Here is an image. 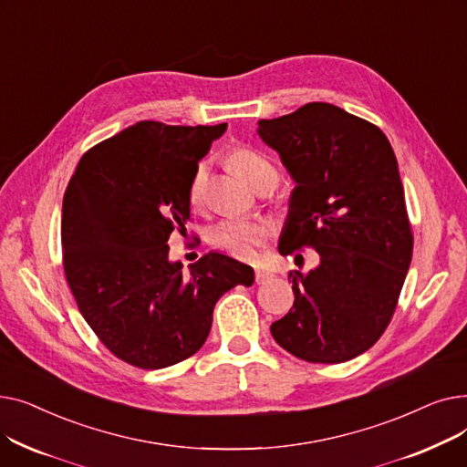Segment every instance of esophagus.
Returning <instances> with one entry per match:
<instances>
[{"label": "esophagus", "instance_id": "esophagus-1", "mask_svg": "<svg viewBox=\"0 0 467 467\" xmlns=\"http://www.w3.org/2000/svg\"><path fill=\"white\" fill-rule=\"evenodd\" d=\"M268 280H271V275H268L266 271H261V268H257V271H255V282L257 284H265Z\"/></svg>", "mask_w": 467, "mask_h": 467}]
</instances>
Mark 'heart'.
Segmentation results:
<instances>
[{
    "label": "heart",
    "mask_w": 467,
    "mask_h": 467,
    "mask_svg": "<svg viewBox=\"0 0 467 467\" xmlns=\"http://www.w3.org/2000/svg\"><path fill=\"white\" fill-rule=\"evenodd\" d=\"M227 164L254 189H257L261 183L268 180H278L275 164L250 145H234L227 153ZM204 183H206V164H199L194 168L191 183H189V199L192 204L201 202ZM206 238L213 248L225 252L236 259L250 261L257 257L259 250L268 240V227L261 223V221L227 217L213 223L208 229Z\"/></svg>",
    "instance_id": "heart-1"
}]
</instances>
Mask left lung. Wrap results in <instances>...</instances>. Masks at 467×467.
<instances>
[{
	"instance_id": "obj_1",
	"label": "left lung",
	"mask_w": 467,
	"mask_h": 467,
	"mask_svg": "<svg viewBox=\"0 0 467 467\" xmlns=\"http://www.w3.org/2000/svg\"><path fill=\"white\" fill-rule=\"evenodd\" d=\"M257 134L296 182L278 252L320 255L289 273L296 301L271 333L305 361H348L388 327L412 257L394 150L373 122L326 102L261 119Z\"/></svg>"
}]
</instances>
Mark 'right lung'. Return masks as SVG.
<instances>
[{
    "mask_svg": "<svg viewBox=\"0 0 467 467\" xmlns=\"http://www.w3.org/2000/svg\"><path fill=\"white\" fill-rule=\"evenodd\" d=\"M227 130L136 125L88 150L62 204L64 273L85 322L104 347L140 369H162L199 352L213 306L254 268L210 252L183 275L168 259L171 231H185L189 183Z\"/></svg>",
    "mask_w": 467,
    "mask_h": 467,
    "instance_id": "obj_1",
    "label": "right lung"
}]
</instances>
